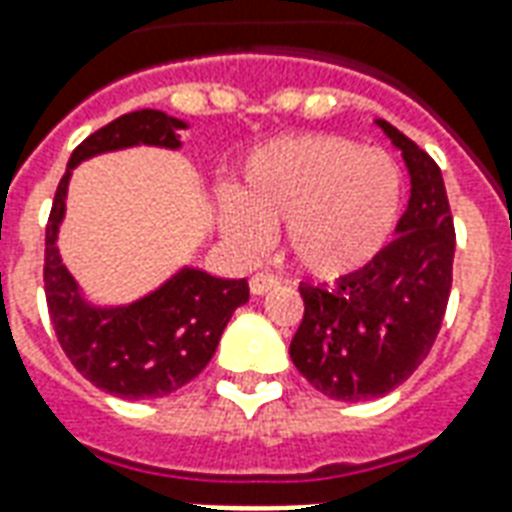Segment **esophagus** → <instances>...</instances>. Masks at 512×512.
I'll return each mask as SVG.
<instances>
[{"label": "esophagus", "instance_id": "esophagus-1", "mask_svg": "<svg viewBox=\"0 0 512 512\" xmlns=\"http://www.w3.org/2000/svg\"><path fill=\"white\" fill-rule=\"evenodd\" d=\"M274 285H277V277H274V274H266V271L249 279V290H252L255 296H263V293H268Z\"/></svg>", "mask_w": 512, "mask_h": 512}]
</instances>
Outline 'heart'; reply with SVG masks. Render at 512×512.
<instances>
[{"label":"heart","instance_id":"b5f03b06","mask_svg":"<svg viewBox=\"0 0 512 512\" xmlns=\"http://www.w3.org/2000/svg\"><path fill=\"white\" fill-rule=\"evenodd\" d=\"M403 180L395 161L337 134H296L257 147L235 194L222 197L227 241L255 255L285 224L293 260L318 279L365 268L395 230Z\"/></svg>","mask_w":512,"mask_h":512}]
</instances>
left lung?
I'll return each instance as SVG.
<instances>
[{"instance_id": "obj_1", "label": "left lung", "mask_w": 512, "mask_h": 512, "mask_svg": "<svg viewBox=\"0 0 512 512\" xmlns=\"http://www.w3.org/2000/svg\"><path fill=\"white\" fill-rule=\"evenodd\" d=\"M378 126L411 175L397 238L332 288L301 282L304 318L290 343L301 376L348 403L392 392L425 362L452 288L455 227L439 164L386 120Z\"/></svg>"}]
</instances>
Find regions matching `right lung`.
<instances>
[{
  "label": "right lung",
  "mask_w": 512,
  "mask_h": 512,
  "mask_svg": "<svg viewBox=\"0 0 512 512\" xmlns=\"http://www.w3.org/2000/svg\"><path fill=\"white\" fill-rule=\"evenodd\" d=\"M183 120L158 109L117 117L76 147L62 175L49 224L43 285L51 323L62 351L90 384L123 400H147L175 392L197 378L216 354L230 315L249 301L246 279L211 277L200 268H180L158 290L126 307H93L62 266L57 233L65 194L76 164L106 150L131 145L180 147Z\"/></svg>",
  "instance_id": "obj_1"
}]
</instances>
